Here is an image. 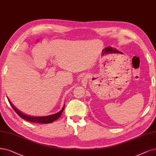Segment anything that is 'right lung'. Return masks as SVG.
<instances>
[{
	"mask_svg": "<svg viewBox=\"0 0 156 156\" xmlns=\"http://www.w3.org/2000/svg\"><path fill=\"white\" fill-rule=\"evenodd\" d=\"M8 101H9L10 105H11V107L13 108V109L18 114V115L20 116V117L23 118V120H26L30 122H34V123H50L53 122L55 120H56L60 117V116L61 115L62 113H63V111L65 109V105H64L62 109L60 111H59L58 113H55V114L51 115L49 116H29V115H27L26 114H24L20 111L17 109L10 102L9 99H8Z\"/></svg>",
	"mask_w": 156,
	"mask_h": 156,
	"instance_id": "right-lung-1",
	"label": "right lung"
}]
</instances>
